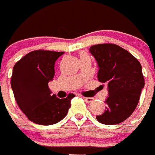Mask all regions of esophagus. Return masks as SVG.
I'll return each mask as SVG.
<instances>
[{"instance_id": "34e87169", "label": "esophagus", "mask_w": 155, "mask_h": 155, "mask_svg": "<svg viewBox=\"0 0 155 155\" xmlns=\"http://www.w3.org/2000/svg\"><path fill=\"white\" fill-rule=\"evenodd\" d=\"M84 98V101H85V102H87V103L92 102L93 101H94V98H91V97H84V98Z\"/></svg>"}]
</instances>
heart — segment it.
<instances>
[{
  "mask_svg": "<svg viewBox=\"0 0 155 155\" xmlns=\"http://www.w3.org/2000/svg\"><path fill=\"white\" fill-rule=\"evenodd\" d=\"M82 55H85V54H81V56H82Z\"/></svg>",
  "mask_w": 155,
  "mask_h": 155,
  "instance_id": "obj_1",
  "label": "heart"
}]
</instances>
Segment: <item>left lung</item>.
<instances>
[{
	"label": "left lung",
	"instance_id": "left-lung-1",
	"mask_svg": "<svg viewBox=\"0 0 155 155\" xmlns=\"http://www.w3.org/2000/svg\"><path fill=\"white\" fill-rule=\"evenodd\" d=\"M89 51L98 64V81L107 84L109 94L105 111L97 120L105 125L120 124L134 113L144 87L141 64L116 44L94 45Z\"/></svg>",
	"mask_w": 155,
	"mask_h": 155
}]
</instances>
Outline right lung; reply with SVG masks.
Here are the masks:
<instances>
[{
	"instance_id": "add662e5",
	"label": "right lung",
	"mask_w": 155,
	"mask_h": 155,
	"mask_svg": "<svg viewBox=\"0 0 155 155\" xmlns=\"http://www.w3.org/2000/svg\"><path fill=\"white\" fill-rule=\"evenodd\" d=\"M64 52L35 50L14 66L12 86L16 102L30 121L39 125L57 124L66 116L71 107L69 94L65 98L51 94L48 83L55 74L54 66Z\"/></svg>"
}]
</instances>
